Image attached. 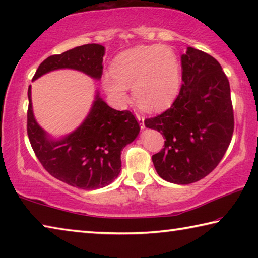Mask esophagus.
I'll return each mask as SVG.
<instances>
[{
  "label": "esophagus",
  "mask_w": 258,
  "mask_h": 258,
  "mask_svg": "<svg viewBox=\"0 0 258 258\" xmlns=\"http://www.w3.org/2000/svg\"><path fill=\"white\" fill-rule=\"evenodd\" d=\"M137 119H138L139 124H140V127L145 128L146 127V126H145V118H143L141 115H139V113H137Z\"/></svg>",
  "instance_id": "1"
}]
</instances>
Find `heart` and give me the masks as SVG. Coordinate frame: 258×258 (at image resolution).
Segmentation results:
<instances>
[{"instance_id": "heart-1", "label": "heart", "mask_w": 258, "mask_h": 258, "mask_svg": "<svg viewBox=\"0 0 258 258\" xmlns=\"http://www.w3.org/2000/svg\"><path fill=\"white\" fill-rule=\"evenodd\" d=\"M111 72L102 77V85L119 103L127 102L130 87L140 107L160 112L172 106L180 92V62L169 47L141 45L123 51L113 60Z\"/></svg>"}]
</instances>
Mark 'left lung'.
<instances>
[{"label": "left lung", "instance_id": "left-lung-1", "mask_svg": "<svg viewBox=\"0 0 258 258\" xmlns=\"http://www.w3.org/2000/svg\"><path fill=\"white\" fill-rule=\"evenodd\" d=\"M181 62L183 84L176 100L145 125L166 139L163 149L152 156L158 175L190 184L207 176L223 158L234 119L230 84L218 61L189 46Z\"/></svg>", "mask_w": 258, "mask_h": 258}]
</instances>
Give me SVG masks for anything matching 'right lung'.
Segmentation results:
<instances>
[{"label": "right lung", "mask_w": 258, "mask_h": 258, "mask_svg": "<svg viewBox=\"0 0 258 258\" xmlns=\"http://www.w3.org/2000/svg\"><path fill=\"white\" fill-rule=\"evenodd\" d=\"M106 49L85 44L51 55L38 66L33 81L59 69H73L99 81ZM27 133L35 155L52 176L83 190L107 186L121 171L120 154L140 132L139 123L128 110L112 109L95 91L94 101L76 130L53 138L35 119L32 86L28 87Z\"/></svg>", "instance_id": "add662e5"}]
</instances>
